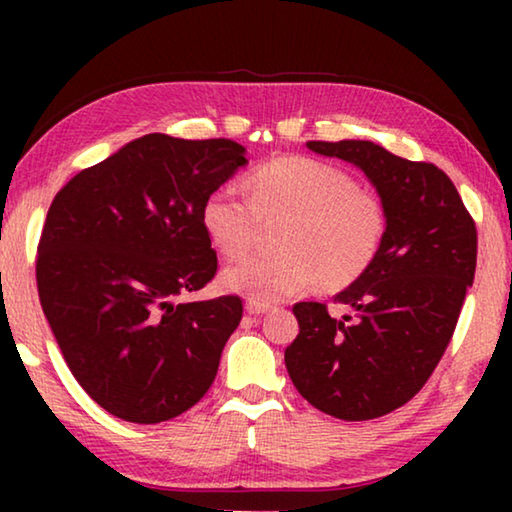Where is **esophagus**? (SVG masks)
<instances>
[{
  "label": "esophagus",
  "instance_id": "1",
  "mask_svg": "<svg viewBox=\"0 0 512 512\" xmlns=\"http://www.w3.org/2000/svg\"><path fill=\"white\" fill-rule=\"evenodd\" d=\"M273 307L266 305V302H257V300H248L246 302V311L250 316H262L266 314V311H271Z\"/></svg>",
  "mask_w": 512,
  "mask_h": 512
}]
</instances>
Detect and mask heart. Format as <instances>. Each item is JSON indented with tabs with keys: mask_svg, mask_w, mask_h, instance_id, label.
<instances>
[{
	"mask_svg": "<svg viewBox=\"0 0 512 512\" xmlns=\"http://www.w3.org/2000/svg\"><path fill=\"white\" fill-rule=\"evenodd\" d=\"M250 201L219 187L205 196L201 223L223 257L239 259L253 246L259 223L282 221L273 246L280 253L225 268L223 289L248 300L277 302L318 282L341 291L357 282L379 255L386 235L381 198L334 164L284 155L257 167Z\"/></svg>",
	"mask_w": 512,
	"mask_h": 512,
	"instance_id": "heart-1",
	"label": "heart"
}]
</instances>
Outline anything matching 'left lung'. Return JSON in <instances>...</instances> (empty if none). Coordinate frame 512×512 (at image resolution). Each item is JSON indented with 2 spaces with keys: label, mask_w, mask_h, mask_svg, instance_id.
<instances>
[{
  "label": "left lung",
  "mask_w": 512,
  "mask_h": 512,
  "mask_svg": "<svg viewBox=\"0 0 512 512\" xmlns=\"http://www.w3.org/2000/svg\"><path fill=\"white\" fill-rule=\"evenodd\" d=\"M307 149L366 173L386 210L372 266L334 300L332 318L298 302L300 334L287 350L293 386L318 411L372 420L400 409L427 384L452 339L476 268V228L445 171L366 140L307 142Z\"/></svg>",
  "instance_id": "left-lung-1"
}]
</instances>
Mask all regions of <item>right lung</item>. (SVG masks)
<instances>
[{"label":"right lung","mask_w":512,"mask_h":512,"mask_svg":"<svg viewBox=\"0 0 512 512\" xmlns=\"http://www.w3.org/2000/svg\"><path fill=\"white\" fill-rule=\"evenodd\" d=\"M244 164L232 140L151 133L76 173L49 207L42 311L83 391L121 420H171L212 386L244 305L180 296L216 273L201 207Z\"/></svg>","instance_id":"right-lung-1"}]
</instances>
